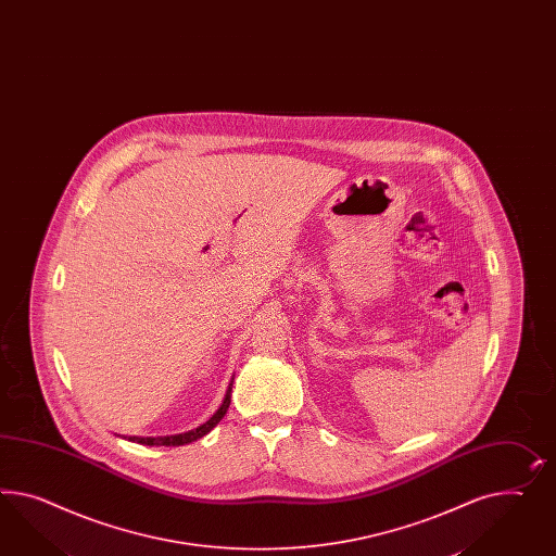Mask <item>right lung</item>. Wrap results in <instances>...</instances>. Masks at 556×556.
<instances>
[{"label":"right lung","mask_w":556,"mask_h":556,"mask_svg":"<svg viewBox=\"0 0 556 556\" xmlns=\"http://www.w3.org/2000/svg\"><path fill=\"white\" fill-rule=\"evenodd\" d=\"M230 392H232V384H228V391H226L225 401H223V405L220 408L212 415L211 419L206 420L204 425H200L198 429L194 431H188V433H180V435H165V437H129V441H136V443H141V445H157V447H180V445H188V443H192L195 439H200V437L206 435V433H211L212 429L220 422V419L225 417L226 410H228V405H230Z\"/></svg>","instance_id":"1"}]
</instances>
